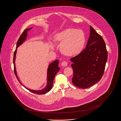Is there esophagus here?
Returning <instances> with one entry per match:
<instances>
[{
  "label": "esophagus",
  "instance_id": "34e87169",
  "mask_svg": "<svg viewBox=\"0 0 121 121\" xmlns=\"http://www.w3.org/2000/svg\"><path fill=\"white\" fill-rule=\"evenodd\" d=\"M61 66H62L63 67H67L68 65V63L67 61H63L61 63Z\"/></svg>",
  "mask_w": 121,
  "mask_h": 121
}]
</instances>
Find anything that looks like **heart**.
<instances>
[{"mask_svg": "<svg viewBox=\"0 0 121 121\" xmlns=\"http://www.w3.org/2000/svg\"><path fill=\"white\" fill-rule=\"evenodd\" d=\"M53 41L60 45V50L62 54L73 57L82 52L86 39L82 30L68 28L54 35Z\"/></svg>", "mask_w": 121, "mask_h": 121, "instance_id": "heart-1", "label": "heart"}]
</instances>
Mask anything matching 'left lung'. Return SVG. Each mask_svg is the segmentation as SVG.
<instances>
[{"instance_id": "1", "label": "left lung", "mask_w": 121, "mask_h": 121, "mask_svg": "<svg viewBox=\"0 0 121 121\" xmlns=\"http://www.w3.org/2000/svg\"><path fill=\"white\" fill-rule=\"evenodd\" d=\"M86 48L72 58L73 75L72 83L82 88L93 86L102 78L108 59V52L103 37L90 26Z\"/></svg>"}]
</instances>
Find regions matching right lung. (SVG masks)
I'll list each match as a JSON object with an SVG mask.
<instances>
[{
  "mask_svg": "<svg viewBox=\"0 0 121 121\" xmlns=\"http://www.w3.org/2000/svg\"><path fill=\"white\" fill-rule=\"evenodd\" d=\"M31 28H32L25 29L24 31V32H23V33L19 37V38L17 40V42L16 48L15 52H14L13 60V64H14V73L16 75V77L17 78V80L18 81L19 83H20V82L19 81V80H18V77H17V73H16V71L15 64V57H16V53L17 52V48L18 47V46L21 45L23 43V42L25 41L26 38L27 37V31L30 30L31 29ZM58 65H59V60H55L54 61L52 62V63H51L49 65L48 68V78H47L48 84H47V86H46V87L45 88H44L42 90H40L37 91V90H31L28 88H26V87H25L24 86H24L25 88H26L27 89L29 90L32 93H35V94H36L38 95H43V94H45L48 92L52 88V84H53V80H54V79L56 74L57 73V72L60 69V68L58 67ZM20 84L22 85V84L21 83H20Z\"/></svg>",
  "mask_w": 121,
  "mask_h": 121,
  "instance_id": "right-lung-1",
  "label": "right lung"
}]
</instances>
